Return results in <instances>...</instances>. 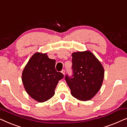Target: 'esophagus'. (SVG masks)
Returning <instances> with one entry per match:
<instances>
[{
    "instance_id": "obj_1",
    "label": "esophagus",
    "mask_w": 127,
    "mask_h": 127,
    "mask_svg": "<svg viewBox=\"0 0 127 127\" xmlns=\"http://www.w3.org/2000/svg\"><path fill=\"white\" fill-rule=\"evenodd\" d=\"M61 73L64 75V74H65V70H62L61 71Z\"/></svg>"
}]
</instances>
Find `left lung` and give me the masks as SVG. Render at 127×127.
I'll use <instances>...</instances> for the list:
<instances>
[{
	"label": "left lung",
	"mask_w": 127,
	"mask_h": 127,
	"mask_svg": "<svg viewBox=\"0 0 127 127\" xmlns=\"http://www.w3.org/2000/svg\"><path fill=\"white\" fill-rule=\"evenodd\" d=\"M73 75L65 76L71 94L77 99L86 101L93 98L101 87L104 69L91 52L72 53Z\"/></svg>",
	"instance_id": "1"
}]
</instances>
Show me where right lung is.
Segmentation results:
<instances>
[{
    "instance_id": "obj_1",
    "label": "right lung",
    "mask_w": 127,
    "mask_h": 127,
    "mask_svg": "<svg viewBox=\"0 0 127 127\" xmlns=\"http://www.w3.org/2000/svg\"><path fill=\"white\" fill-rule=\"evenodd\" d=\"M55 60L45 54L36 53L29 60L22 74L24 88L31 98L39 102L54 96L59 80L64 74L55 70Z\"/></svg>"
}]
</instances>
